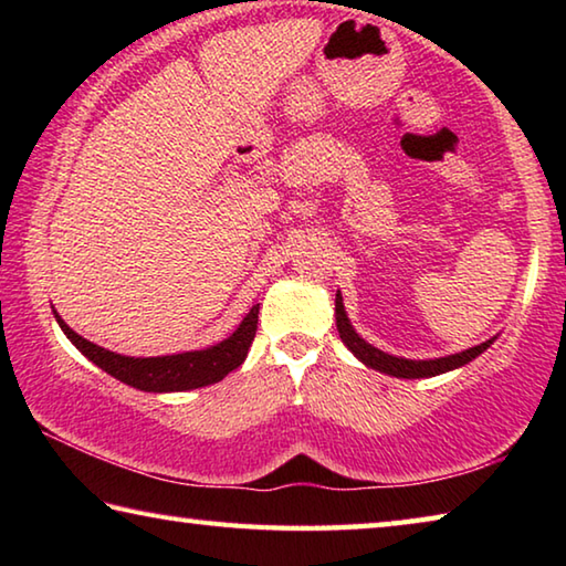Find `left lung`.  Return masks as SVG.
<instances>
[{
	"instance_id": "1",
	"label": "left lung",
	"mask_w": 566,
	"mask_h": 566,
	"mask_svg": "<svg viewBox=\"0 0 566 566\" xmlns=\"http://www.w3.org/2000/svg\"><path fill=\"white\" fill-rule=\"evenodd\" d=\"M334 314H337L339 337L352 349L354 357L361 359L371 369H379V371H385V375L399 377V379L437 377V375H444V371H449V369L464 367L467 361H472L474 357H479V354H482L494 342V339H490L484 344H476V347H472V349H464L459 354H449V357H439V359H427V361L401 359V357H391V354L379 352L377 347H371V344L364 342L359 334L352 329V324L347 319V312H344V304H342V294H337V302H334Z\"/></svg>"
}]
</instances>
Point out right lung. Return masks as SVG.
I'll use <instances>...</instances> for the list:
<instances>
[{
  "label": "right lung",
  "instance_id": "right-lung-1",
  "mask_svg": "<svg viewBox=\"0 0 566 566\" xmlns=\"http://www.w3.org/2000/svg\"><path fill=\"white\" fill-rule=\"evenodd\" d=\"M54 317L60 322L66 339H70L74 347L84 354V357L97 364L99 369L107 371V375H112L114 379H119L124 385L142 391H187V389H197V387L214 385V381H222L229 371L237 369L239 364L247 359V352L252 347L254 334H256L260 304H254L232 337L219 342L217 347H209L202 352L169 354V357H147V359L122 357V354L102 349L97 344L87 342L74 329L66 327L64 319L56 312Z\"/></svg>",
  "mask_w": 566,
  "mask_h": 566
}]
</instances>
